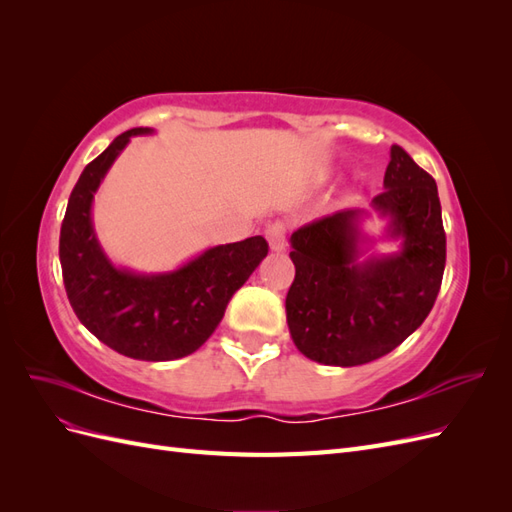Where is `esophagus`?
<instances>
[{
	"label": "esophagus",
	"mask_w": 512,
	"mask_h": 512,
	"mask_svg": "<svg viewBox=\"0 0 512 512\" xmlns=\"http://www.w3.org/2000/svg\"><path fill=\"white\" fill-rule=\"evenodd\" d=\"M265 235H267L269 247H271L273 252H284L286 250L288 239H286V226H284V222L269 224L267 230H265Z\"/></svg>",
	"instance_id": "esophagus-1"
}]
</instances>
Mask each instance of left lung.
Instances as JSON below:
<instances>
[{
  "label": "left lung",
  "mask_w": 512,
  "mask_h": 512,
  "mask_svg": "<svg viewBox=\"0 0 512 512\" xmlns=\"http://www.w3.org/2000/svg\"><path fill=\"white\" fill-rule=\"evenodd\" d=\"M401 250L361 262V209L292 232L286 320L294 346L322 365L354 367L395 350L429 316L446 265L436 181L399 145L371 200Z\"/></svg>",
  "instance_id": "left-lung-1"
}]
</instances>
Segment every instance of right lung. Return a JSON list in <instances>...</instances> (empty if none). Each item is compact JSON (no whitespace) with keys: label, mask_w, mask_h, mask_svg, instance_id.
<instances>
[{"label":"right lung","mask_w":512,"mask_h":512,"mask_svg":"<svg viewBox=\"0 0 512 512\" xmlns=\"http://www.w3.org/2000/svg\"><path fill=\"white\" fill-rule=\"evenodd\" d=\"M149 132L119 134L85 166L61 222L59 260L70 305L89 333L130 359L173 361L196 352L218 329L232 294L269 245L265 237L215 245L177 271L156 275L117 269L96 239L91 200L130 138Z\"/></svg>","instance_id":"1"}]
</instances>
